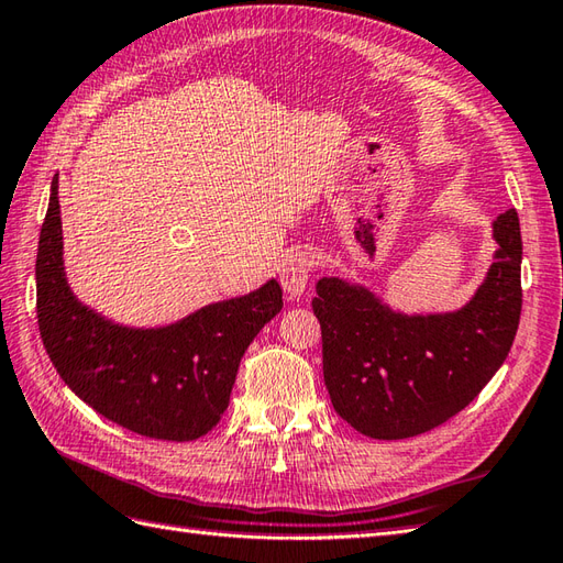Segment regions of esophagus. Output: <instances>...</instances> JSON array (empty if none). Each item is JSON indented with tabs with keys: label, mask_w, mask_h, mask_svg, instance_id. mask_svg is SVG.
<instances>
[{
	"label": "esophagus",
	"mask_w": 563,
	"mask_h": 563,
	"mask_svg": "<svg viewBox=\"0 0 563 563\" xmlns=\"http://www.w3.org/2000/svg\"><path fill=\"white\" fill-rule=\"evenodd\" d=\"M317 258L309 249H295L280 266V285L288 297H300L307 288L309 275L314 273Z\"/></svg>",
	"instance_id": "1"
}]
</instances>
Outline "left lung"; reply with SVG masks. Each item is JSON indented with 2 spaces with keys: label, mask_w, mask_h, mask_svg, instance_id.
<instances>
[{
  "label": "left lung",
  "mask_w": 563,
  "mask_h": 563,
  "mask_svg": "<svg viewBox=\"0 0 563 563\" xmlns=\"http://www.w3.org/2000/svg\"><path fill=\"white\" fill-rule=\"evenodd\" d=\"M496 261L460 312L406 317L373 292L321 278L312 309L333 409L357 433L401 440L470 406L504 365L522 309V239L516 210L494 222Z\"/></svg>",
  "instance_id": "8db88e82"
}]
</instances>
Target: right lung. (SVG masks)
Here are the masks:
<instances>
[{
    "label": "right lung",
    "mask_w": 563,
    "mask_h": 563,
    "mask_svg": "<svg viewBox=\"0 0 563 563\" xmlns=\"http://www.w3.org/2000/svg\"><path fill=\"white\" fill-rule=\"evenodd\" d=\"M283 309L271 280L166 329H125L81 307L63 273L57 184L35 256V312L65 385L109 421L157 440H196L218 426L249 343Z\"/></svg>",
    "instance_id": "1"
}]
</instances>
